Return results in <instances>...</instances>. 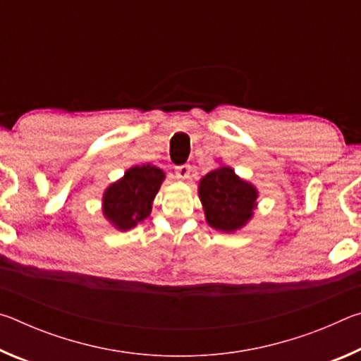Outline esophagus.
Masks as SVG:
<instances>
[{
	"mask_svg": "<svg viewBox=\"0 0 361 361\" xmlns=\"http://www.w3.org/2000/svg\"><path fill=\"white\" fill-rule=\"evenodd\" d=\"M175 173L178 180H186L189 178V173H191V166H189V164H183V166H178L175 169Z\"/></svg>",
	"mask_w": 361,
	"mask_h": 361,
	"instance_id": "34e87169",
	"label": "esophagus"
}]
</instances>
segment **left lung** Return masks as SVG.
Listing matches in <instances>:
<instances>
[{"label":"left lung","instance_id":"8db88e82","mask_svg":"<svg viewBox=\"0 0 361 361\" xmlns=\"http://www.w3.org/2000/svg\"><path fill=\"white\" fill-rule=\"evenodd\" d=\"M197 192L207 224L226 234L245 228L258 209V188L223 164L200 178Z\"/></svg>","mask_w":361,"mask_h":361}]
</instances>
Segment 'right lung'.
Listing matches in <instances>:
<instances>
[{"label":"right lung","mask_w":361,"mask_h":361,"mask_svg":"<svg viewBox=\"0 0 361 361\" xmlns=\"http://www.w3.org/2000/svg\"><path fill=\"white\" fill-rule=\"evenodd\" d=\"M166 180L162 169L151 164L132 166L102 195V213L114 229L130 231L149 216L152 202Z\"/></svg>","instance_id":"1"}]
</instances>
